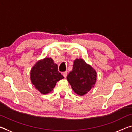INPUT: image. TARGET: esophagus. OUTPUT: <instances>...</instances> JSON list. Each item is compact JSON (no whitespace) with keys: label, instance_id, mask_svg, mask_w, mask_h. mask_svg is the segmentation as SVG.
<instances>
[{"label":"esophagus","instance_id":"obj_1","mask_svg":"<svg viewBox=\"0 0 132 132\" xmlns=\"http://www.w3.org/2000/svg\"><path fill=\"white\" fill-rule=\"evenodd\" d=\"M63 76L66 78L67 75H68V72H64L63 73Z\"/></svg>","mask_w":132,"mask_h":132}]
</instances>
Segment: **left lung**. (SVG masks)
<instances>
[{
    "label": "left lung",
    "instance_id": "left-lung-1",
    "mask_svg": "<svg viewBox=\"0 0 132 132\" xmlns=\"http://www.w3.org/2000/svg\"><path fill=\"white\" fill-rule=\"evenodd\" d=\"M97 73L95 70L84 60H75L73 69L67 76V80L75 93L83 96L93 87L96 81Z\"/></svg>",
    "mask_w": 132,
    "mask_h": 132
}]
</instances>
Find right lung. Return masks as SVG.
Here are the masks:
<instances>
[{
    "mask_svg": "<svg viewBox=\"0 0 132 132\" xmlns=\"http://www.w3.org/2000/svg\"><path fill=\"white\" fill-rule=\"evenodd\" d=\"M63 78L59 72L57 64L49 57L39 60L30 71L32 83L35 88L44 95L53 90L57 81Z\"/></svg>",
    "mask_w": 132,
    "mask_h": 132,
    "instance_id": "right-lung-1",
    "label": "right lung"
}]
</instances>
